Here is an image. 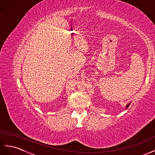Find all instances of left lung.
Masks as SVG:
<instances>
[{
  "label": "left lung",
  "instance_id": "1",
  "mask_svg": "<svg viewBox=\"0 0 155 155\" xmlns=\"http://www.w3.org/2000/svg\"><path fill=\"white\" fill-rule=\"evenodd\" d=\"M129 105H130V104H127V106H126V108H127V109L129 107Z\"/></svg>",
  "mask_w": 155,
  "mask_h": 155
}]
</instances>
